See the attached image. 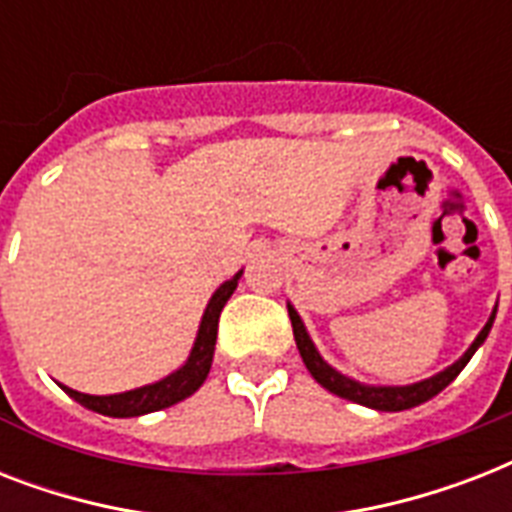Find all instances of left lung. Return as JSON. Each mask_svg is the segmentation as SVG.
Returning <instances> with one entry per match:
<instances>
[{"label":"left lung","mask_w":512,"mask_h":512,"mask_svg":"<svg viewBox=\"0 0 512 512\" xmlns=\"http://www.w3.org/2000/svg\"><path fill=\"white\" fill-rule=\"evenodd\" d=\"M287 308L289 321H292V332H295L297 350H300V356H303V364L308 366V372L313 374V380L319 382L321 388H327L329 393H335V396L340 398H348L353 404L377 409V412H404V409L420 406L425 404V401H430L433 396H438V393L465 369V364L473 358V353L484 345V340L489 337V329H492L494 324V316H497V308H494L489 321H486V327L478 332L473 345L465 350V356H462L460 361H454L452 366H446L444 372L433 374L428 380L414 382V385H396V388H390V385H364V382L350 380V377L340 374L337 369H332V366L321 358L319 350H316L311 335L305 332V324L300 321L295 308H292V305H287Z\"/></svg>","instance_id":"obj_1"}]
</instances>
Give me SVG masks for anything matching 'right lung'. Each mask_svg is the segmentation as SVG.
<instances>
[{
  "label": "right lung",
  "mask_w": 512,
  "mask_h": 512,
  "mask_svg": "<svg viewBox=\"0 0 512 512\" xmlns=\"http://www.w3.org/2000/svg\"><path fill=\"white\" fill-rule=\"evenodd\" d=\"M239 279L241 271L231 281H225V284L217 287V292L207 303V311L201 316L199 335H196V342H193L191 356H188V361L177 372L167 374L164 380L154 382V385H143V388L127 390V393H114V396H87V393H79V390L66 388V385H60V388L66 390L74 401H79V404L92 409V412L106 414V417H140V414L159 412V409H167V406L193 396L201 388V382L207 380L212 356H215L220 311L228 303V297L233 295Z\"/></svg>",
  "instance_id": "obj_1"
}]
</instances>
